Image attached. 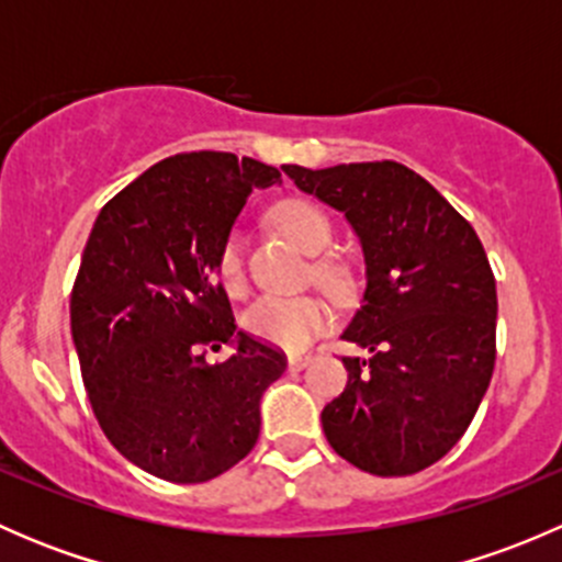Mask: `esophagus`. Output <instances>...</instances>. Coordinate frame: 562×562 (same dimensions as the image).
<instances>
[{"label": "esophagus", "instance_id": "obj_1", "mask_svg": "<svg viewBox=\"0 0 562 562\" xmlns=\"http://www.w3.org/2000/svg\"><path fill=\"white\" fill-rule=\"evenodd\" d=\"M310 361H313V356L310 353H296V356H288V370H304V367L310 364Z\"/></svg>", "mask_w": 562, "mask_h": 562}]
</instances>
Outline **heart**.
I'll return each instance as SVG.
<instances>
[{
    "label": "heart",
    "instance_id": "b5f03b06",
    "mask_svg": "<svg viewBox=\"0 0 562 562\" xmlns=\"http://www.w3.org/2000/svg\"><path fill=\"white\" fill-rule=\"evenodd\" d=\"M271 223L302 252L321 255L331 241V223L310 201H282L271 212ZM217 277L228 293L245 291V260L239 241L228 239L220 249ZM315 277L328 288L342 285L345 274L334 260H317ZM331 323V310L317 296H263L245 313V328L255 339L282 350H304Z\"/></svg>",
    "mask_w": 562,
    "mask_h": 562
}]
</instances>
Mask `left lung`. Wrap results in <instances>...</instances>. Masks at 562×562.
I'll return each mask as SVG.
<instances>
[{"mask_svg":"<svg viewBox=\"0 0 562 562\" xmlns=\"http://www.w3.org/2000/svg\"><path fill=\"white\" fill-rule=\"evenodd\" d=\"M299 190L345 214L367 288L342 339L348 386L321 413L331 449L375 475H411L449 454L495 370L497 291L473 225L394 160L310 171Z\"/></svg>","mask_w":562,"mask_h":562,"instance_id":"8db88e82","label":"left lung"}]
</instances>
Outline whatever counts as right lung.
<instances>
[{"label": "right lung", "mask_w": 562, "mask_h": 562, "mask_svg": "<svg viewBox=\"0 0 562 562\" xmlns=\"http://www.w3.org/2000/svg\"><path fill=\"white\" fill-rule=\"evenodd\" d=\"M280 171L231 151H187L100 209L70 296L89 402L113 449L157 479L201 484L241 462L285 353L236 331L220 249L255 187ZM236 341L223 366L203 347Z\"/></svg>", "instance_id": "1"}]
</instances>
